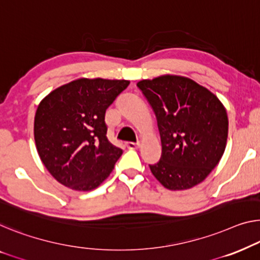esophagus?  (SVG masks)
<instances>
[{"mask_svg":"<svg viewBox=\"0 0 260 260\" xmlns=\"http://www.w3.org/2000/svg\"><path fill=\"white\" fill-rule=\"evenodd\" d=\"M126 148H128V149H137V148H139V143L127 142L126 143Z\"/></svg>","mask_w":260,"mask_h":260,"instance_id":"34e87169","label":"esophagus"}]
</instances>
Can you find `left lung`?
Returning <instances> with one entry per match:
<instances>
[{
	"mask_svg": "<svg viewBox=\"0 0 260 260\" xmlns=\"http://www.w3.org/2000/svg\"><path fill=\"white\" fill-rule=\"evenodd\" d=\"M137 85L156 115L161 137V158L149 165L150 172L169 190L195 187L225 150L229 121L223 104L187 77L166 75Z\"/></svg>",
	"mask_w": 260,
	"mask_h": 260,
	"instance_id": "obj_1",
	"label": "left lung"
}]
</instances>
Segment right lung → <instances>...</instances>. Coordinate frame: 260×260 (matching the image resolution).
Listing matches in <instances>:
<instances>
[{
  "label": "right lung",
  "instance_id": "1",
  "mask_svg": "<svg viewBox=\"0 0 260 260\" xmlns=\"http://www.w3.org/2000/svg\"><path fill=\"white\" fill-rule=\"evenodd\" d=\"M128 80L80 78L49 93L35 115L38 155L65 187L90 191L105 181L122 150L108 141L105 113Z\"/></svg>",
  "mask_w": 260,
  "mask_h": 260
}]
</instances>
